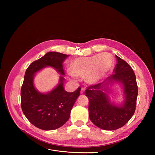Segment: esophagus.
Segmentation results:
<instances>
[{
	"label": "esophagus",
	"instance_id": "1",
	"mask_svg": "<svg viewBox=\"0 0 155 155\" xmlns=\"http://www.w3.org/2000/svg\"><path fill=\"white\" fill-rule=\"evenodd\" d=\"M84 92H85V89H84L83 88H81V92H80V94H84Z\"/></svg>",
	"mask_w": 155,
	"mask_h": 155
}]
</instances>
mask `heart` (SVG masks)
<instances>
[{
  "mask_svg": "<svg viewBox=\"0 0 155 155\" xmlns=\"http://www.w3.org/2000/svg\"><path fill=\"white\" fill-rule=\"evenodd\" d=\"M114 66V60L108 53H102L89 57L72 60L68 66L70 73L76 77H84L90 85L100 83Z\"/></svg>",
  "mask_w": 155,
  "mask_h": 155,
  "instance_id": "obj_1",
  "label": "heart"
}]
</instances>
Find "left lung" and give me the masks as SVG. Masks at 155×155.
<instances>
[{"mask_svg": "<svg viewBox=\"0 0 155 155\" xmlns=\"http://www.w3.org/2000/svg\"><path fill=\"white\" fill-rule=\"evenodd\" d=\"M114 74L104 82L89 87L85 91L88 98L89 118L97 127L113 130L123 127L133 116L138 96V86L133 70L124 60L116 55ZM115 84L121 86L124 100L111 101L108 94Z\"/></svg>", "mask_w": 155, "mask_h": 155, "instance_id": "8db88e82", "label": "left lung"}]
</instances>
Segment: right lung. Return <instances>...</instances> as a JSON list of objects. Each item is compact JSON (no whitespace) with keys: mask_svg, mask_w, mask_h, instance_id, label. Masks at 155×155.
Instances as JSON below:
<instances>
[{"mask_svg":"<svg viewBox=\"0 0 155 155\" xmlns=\"http://www.w3.org/2000/svg\"><path fill=\"white\" fill-rule=\"evenodd\" d=\"M67 57V54L50 51L33 62L25 72L21 92L22 110L30 122L42 130H54L66 123L79 96L80 88L73 92L64 90L63 63ZM46 67L53 68L61 76L52 90L41 93L35 88L33 79L37 72Z\"/></svg>","mask_w":155,"mask_h":155,"instance_id":"obj_1","label":"right lung"}]
</instances>
